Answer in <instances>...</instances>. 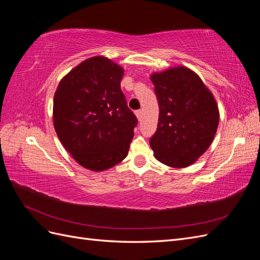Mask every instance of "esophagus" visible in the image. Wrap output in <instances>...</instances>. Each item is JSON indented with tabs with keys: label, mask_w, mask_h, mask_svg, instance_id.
<instances>
[{
	"label": "esophagus",
	"mask_w": 260,
	"mask_h": 260,
	"mask_svg": "<svg viewBox=\"0 0 260 260\" xmlns=\"http://www.w3.org/2000/svg\"><path fill=\"white\" fill-rule=\"evenodd\" d=\"M135 114H136V116L138 118V120H141V118H142V111H141V109H139V111L135 112Z\"/></svg>",
	"instance_id": "1"
}]
</instances>
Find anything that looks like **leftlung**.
Returning a JSON list of instances; mask_svg holds the SVG:
<instances>
[{"label":"left lung","instance_id":"8db88e82","mask_svg":"<svg viewBox=\"0 0 260 260\" xmlns=\"http://www.w3.org/2000/svg\"><path fill=\"white\" fill-rule=\"evenodd\" d=\"M159 105L155 135L149 140L155 158L172 168L191 166L210 146L219 124V108L200 76L185 66L153 73Z\"/></svg>","mask_w":260,"mask_h":260}]
</instances>
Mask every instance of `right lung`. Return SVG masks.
<instances>
[{
  "instance_id": "obj_1",
  "label": "right lung",
  "mask_w": 260,
  "mask_h": 260,
  "mask_svg": "<svg viewBox=\"0 0 260 260\" xmlns=\"http://www.w3.org/2000/svg\"><path fill=\"white\" fill-rule=\"evenodd\" d=\"M122 77L115 61L93 56L62 77L55 91V131L83 168L104 171L128 155L138 120L120 89Z\"/></svg>"
}]
</instances>
